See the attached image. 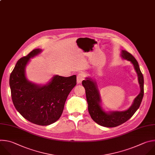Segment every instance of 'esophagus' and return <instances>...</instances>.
I'll return each instance as SVG.
<instances>
[{"label": "esophagus", "mask_w": 155, "mask_h": 155, "mask_svg": "<svg viewBox=\"0 0 155 155\" xmlns=\"http://www.w3.org/2000/svg\"><path fill=\"white\" fill-rule=\"evenodd\" d=\"M84 78L85 75L84 73H79L77 76V82L78 84L81 83L84 79Z\"/></svg>", "instance_id": "esophagus-1"}]
</instances>
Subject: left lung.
I'll use <instances>...</instances> for the list:
<instances>
[{
	"mask_svg": "<svg viewBox=\"0 0 155 155\" xmlns=\"http://www.w3.org/2000/svg\"><path fill=\"white\" fill-rule=\"evenodd\" d=\"M121 56L123 58L130 61L137 74L140 85V94L134 99L131 107L125 111H111L106 112L102 109L100 103L101 97L96 81L90 78L82 81V84L85 88L88 110L91 118L98 125L104 127H115L128 121L139 109L143 97V77L140 71L137 61L128 52L122 50Z\"/></svg>",
	"mask_w": 155,
	"mask_h": 155,
	"instance_id": "1",
	"label": "left lung"
}]
</instances>
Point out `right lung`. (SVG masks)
<instances>
[{
  "label": "right lung",
  "mask_w": 155,
  "mask_h": 155,
  "mask_svg": "<svg viewBox=\"0 0 155 155\" xmlns=\"http://www.w3.org/2000/svg\"><path fill=\"white\" fill-rule=\"evenodd\" d=\"M42 51L35 49L21 58L10 76L13 103L26 120L34 124L47 126L57 121L63 112L67 98L76 85V76H54L45 85L28 81L25 68L30 60Z\"/></svg>",
  "instance_id": "add662e5"
}]
</instances>
